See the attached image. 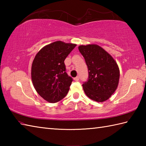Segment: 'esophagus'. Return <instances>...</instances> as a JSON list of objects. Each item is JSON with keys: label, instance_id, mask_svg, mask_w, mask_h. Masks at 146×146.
<instances>
[{"label": "esophagus", "instance_id": "1", "mask_svg": "<svg viewBox=\"0 0 146 146\" xmlns=\"http://www.w3.org/2000/svg\"><path fill=\"white\" fill-rule=\"evenodd\" d=\"M79 79H80V77L78 76H76V77H75V78H74V80H75V81H76V82H78V80H79Z\"/></svg>", "mask_w": 146, "mask_h": 146}]
</instances>
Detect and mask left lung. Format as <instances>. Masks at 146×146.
Returning <instances> with one entry per match:
<instances>
[{"instance_id": "obj_1", "label": "left lung", "mask_w": 146, "mask_h": 146, "mask_svg": "<svg viewBox=\"0 0 146 146\" xmlns=\"http://www.w3.org/2000/svg\"><path fill=\"white\" fill-rule=\"evenodd\" d=\"M78 49L88 69V80L82 85L86 95L97 102L107 100L119 85L120 70L117 62L97 44L81 45Z\"/></svg>"}]
</instances>
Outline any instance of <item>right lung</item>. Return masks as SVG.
<instances>
[{"label": "right lung", "mask_w": 146, "mask_h": 146, "mask_svg": "<svg viewBox=\"0 0 146 146\" xmlns=\"http://www.w3.org/2000/svg\"><path fill=\"white\" fill-rule=\"evenodd\" d=\"M76 44L57 41L36 54L31 66V79L37 93L49 103L66 97L73 81L67 75L64 60Z\"/></svg>", "instance_id": "obj_1"}]
</instances>
